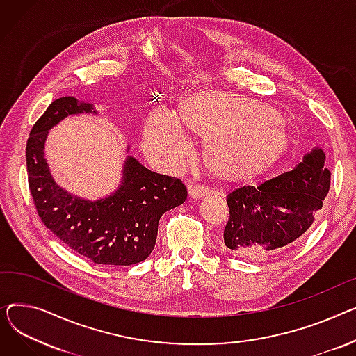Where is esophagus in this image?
<instances>
[{
    "label": "esophagus",
    "mask_w": 356,
    "mask_h": 356,
    "mask_svg": "<svg viewBox=\"0 0 356 356\" xmlns=\"http://www.w3.org/2000/svg\"><path fill=\"white\" fill-rule=\"evenodd\" d=\"M208 195H210V193L202 190V188H198V186H194V185L188 186V197H190V200H193V201L207 198Z\"/></svg>",
    "instance_id": "1"
}]
</instances>
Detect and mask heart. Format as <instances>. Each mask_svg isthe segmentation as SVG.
Returning a JSON list of instances; mask_svg holds the SVG:
<instances>
[{
	"mask_svg": "<svg viewBox=\"0 0 356 356\" xmlns=\"http://www.w3.org/2000/svg\"><path fill=\"white\" fill-rule=\"evenodd\" d=\"M204 140V165L221 182H244L267 172L291 146L282 115L266 103L217 90L194 92L181 99L178 120L154 111L145 123L148 156L177 168L191 155L182 130Z\"/></svg>",
	"mask_w": 356,
	"mask_h": 356,
	"instance_id": "b5f03b06",
	"label": "heart"
}]
</instances>
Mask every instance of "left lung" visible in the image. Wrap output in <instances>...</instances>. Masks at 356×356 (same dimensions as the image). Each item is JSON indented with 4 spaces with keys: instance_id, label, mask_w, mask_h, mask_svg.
Masks as SVG:
<instances>
[{
    "instance_id": "1",
    "label": "left lung",
    "mask_w": 356,
    "mask_h": 356,
    "mask_svg": "<svg viewBox=\"0 0 356 356\" xmlns=\"http://www.w3.org/2000/svg\"><path fill=\"white\" fill-rule=\"evenodd\" d=\"M325 159L323 149L315 146L291 171L229 193L224 228L227 252L263 260L300 243L329 193L330 171Z\"/></svg>"
}]
</instances>
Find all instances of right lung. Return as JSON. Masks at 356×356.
<instances>
[{
  "label": "right lung",
  "instance_id": "obj_1",
  "mask_svg": "<svg viewBox=\"0 0 356 356\" xmlns=\"http://www.w3.org/2000/svg\"><path fill=\"white\" fill-rule=\"evenodd\" d=\"M97 115L93 103L72 96L54 100L30 132L26 158L30 191L44 225L67 247L97 264L131 266L148 257L163 213L186 200L184 184L149 171L129 145L115 191L97 200L80 198L60 186L46 159L49 132L73 115Z\"/></svg>",
  "mask_w": 356,
  "mask_h": 356
}]
</instances>
